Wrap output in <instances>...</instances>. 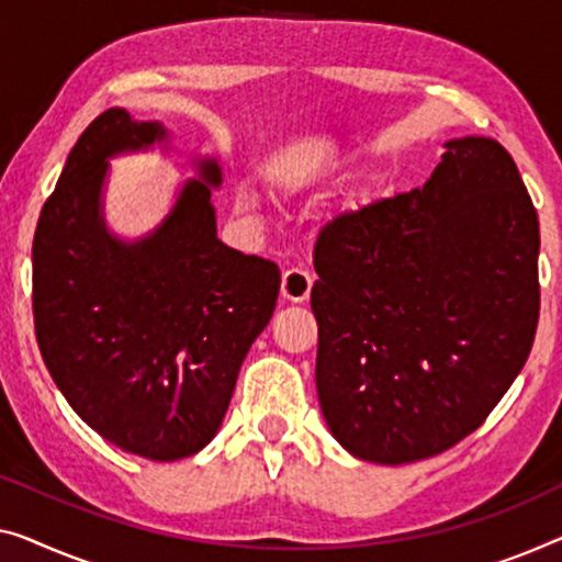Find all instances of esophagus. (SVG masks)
<instances>
[{
  "label": "esophagus",
  "mask_w": 562,
  "mask_h": 562,
  "mask_svg": "<svg viewBox=\"0 0 562 562\" xmlns=\"http://www.w3.org/2000/svg\"><path fill=\"white\" fill-rule=\"evenodd\" d=\"M310 290H313V274L303 270V267H290V270L282 272V295L290 303H305Z\"/></svg>",
  "instance_id": "esophagus-1"
}]
</instances>
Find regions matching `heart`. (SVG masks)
<instances>
[{"label":"heart","mask_w":562,"mask_h":562,"mask_svg":"<svg viewBox=\"0 0 562 562\" xmlns=\"http://www.w3.org/2000/svg\"><path fill=\"white\" fill-rule=\"evenodd\" d=\"M241 206H255V199L249 196V194H245V196H241Z\"/></svg>","instance_id":"obj_1"}]
</instances>
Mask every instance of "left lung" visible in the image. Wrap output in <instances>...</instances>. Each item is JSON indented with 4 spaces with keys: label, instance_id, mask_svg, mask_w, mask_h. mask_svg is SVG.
<instances>
[{
    "label": "left lung",
    "instance_id": "left-lung-1",
    "mask_svg": "<svg viewBox=\"0 0 562 562\" xmlns=\"http://www.w3.org/2000/svg\"><path fill=\"white\" fill-rule=\"evenodd\" d=\"M540 224L513 156L454 138L424 189L335 216L315 245V383L333 437L375 464L480 429L530 356Z\"/></svg>",
    "mask_w": 562,
    "mask_h": 562
}]
</instances>
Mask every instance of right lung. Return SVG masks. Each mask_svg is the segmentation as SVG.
Segmentation results:
<instances>
[{
  "instance_id": "add662e5",
  "label": "right lung",
  "mask_w": 562,
  "mask_h": 562,
  "mask_svg": "<svg viewBox=\"0 0 562 562\" xmlns=\"http://www.w3.org/2000/svg\"><path fill=\"white\" fill-rule=\"evenodd\" d=\"M166 138L158 121L100 113L67 156L32 241V310L49 375L90 429L154 462L214 439L280 292L278 265L216 237V158H199V179L183 181L146 237L108 232V158Z\"/></svg>"
}]
</instances>
